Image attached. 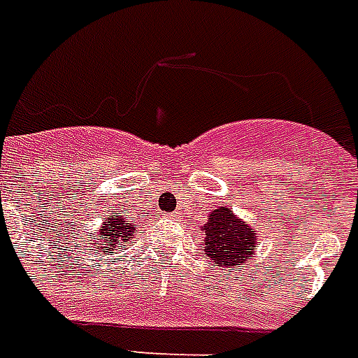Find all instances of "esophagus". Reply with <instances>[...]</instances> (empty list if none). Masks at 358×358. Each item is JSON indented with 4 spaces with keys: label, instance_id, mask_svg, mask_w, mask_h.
Wrapping results in <instances>:
<instances>
[{
    "label": "esophagus",
    "instance_id": "esophagus-1",
    "mask_svg": "<svg viewBox=\"0 0 358 358\" xmlns=\"http://www.w3.org/2000/svg\"><path fill=\"white\" fill-rule=\"evenodd\" d=\"M174 217H176V215H174Z\"/></svg>",
    "mask_w": 358,
    "mask_h": 358
}]
</instances>
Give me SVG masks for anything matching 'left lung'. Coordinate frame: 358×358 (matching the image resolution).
Returning <instances> with one entry per match:
<instances>
[{"instance_id": "left-lung-1", "label": "left lung", "mask_w": 358, "mask_h": 358, "mask_svg": "<svg viewBox=\"0 0 358 358\" xmlns=\"http://www.w3.org/2000/svg\"><path fill=\"white\" fill-rule=\"evenodd\" d=\"M204 249L219 267H241L252 255L256 241L255 230L221 206L208 215L204 224Z\"/></svg>"}]
</instances>
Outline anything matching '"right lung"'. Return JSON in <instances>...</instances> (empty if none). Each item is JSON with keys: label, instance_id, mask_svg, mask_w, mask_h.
I'll list each match as a JSON object with an SVG mask.
<instances>
[{"label": "right lung", "instance_id": "1", "mask_svg": "<svg viewBox=\"0 0 358 358\" xmlns=\"http://www.w3.org/2000/svg\"><path fill=\"white\" fill-rule=\"evenodd\" d=\"M135 224L124 221L122 215H109L103 219V227L100 229V236L96 238V249H103L106 252L113 250L124 243L129 236H134Z\"/></svg>", "mask_w": 358, "mask_h": 358}]
</instances>
